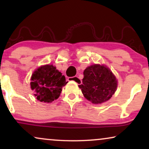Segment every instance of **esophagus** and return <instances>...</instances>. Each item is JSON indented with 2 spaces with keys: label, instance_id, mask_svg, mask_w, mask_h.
Returning <instances> with one entry per match:
<instances>
[{
  "label": "esophagus",
  "instance_id": "1",
  "mask_svg": "<svg viewBox=\"0 0 149 149\" xmlns=\"http://www.w3.org/2000/svg\"><path fill=\"white\" fill-rule=\"evenodd\" d=\"M68 80L70 81H74V82H76L77 84H81V82H82V81H81V79L79 78V77H77V76L73 77H68Z\"/></svg>",
  "mask_w": 149,
  "mask_h": 149
}]
</instances>
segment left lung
Listing matches in <instances>:
<instances>
[{"mask_svg":"<svg viewBox=\"0 0 149 149\" xmlns=\"http://www.w3.org/2000/svg\"><path fill=\"white\" fill-rule=\"evenodd\" d=\"M83 84L79 85L83 94L93 104H101L111 98L117 87V81L109 68L94 64L85 69Z\"/></svg>","mask_w":149,"mask_h":149,"instance_id":"1","label":"left lung"}]
</instances>
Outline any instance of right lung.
I'll return each mask as SVG.
<instances>
[{"instance_id": "1", "label": "right lung", "mask_w": 149, "mask_h": 149, "mask_svg": "<svg viewBox=\"0 0 149 149\" xmlns=\"http://www.w3.org/2000/svg\"><path fill=\"white\" fill-rule=\"evenodd\" d=\"M53 65L47 64L38 68L32 75L30 86L34 96L40 102H52L60 96L62 87L68 81Z\"/></svg>"}]
</instances>
